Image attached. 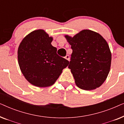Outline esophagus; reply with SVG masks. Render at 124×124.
Segmentation results:
<instances>
[{"mask_svg":"<svg viewBox=\"0 0 124 124\" xmlns=\"http://www.w3.org/2000/svg\"><path fill=\"white\" fill-rule=\"evenodd\" d=\"M65 58L67 59V60H68V61H69V56L68 55H67L65 56Z\"/></svg>","mask_w":124,"mask_h":124,"instance_id":"obj_1","label":"esophagus"}]
</instances>
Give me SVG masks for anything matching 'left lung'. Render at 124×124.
<instances>
[{
  "instance_id": "1",
  "label": "left lung",
  "mask_w": 124,
  "mask_h": 124,
  "mask_svg": "<svg viewBox=\"0 0 124 124\" xmlns=\"http://www.w3.org/2000/svg\"><path fill=\"white\" fill-rule=\"evenodd\" d=\"M65 38L72 49L68 68L76 85L86 90L100 87L111 67V53L107 42L99 34L90 30Z\"/></svg>"
}]
</instances>
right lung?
I'll return each mask as SVG.
<instances>
[{"mask_svg": "<svg viewBox=\"0 0 124 124\" xmlns=\"http://www.w3.org/2000/svg\"><path fill=\"white\" fill-rule=\"evenodd\" d=\"M52 40L43 30H37L25 37L18 47L20 69L25 78L37 87L52 85L69 64L57 55Z\"/></svg>", "mask_w": 124, "mask_h": 124, "instance_id": "obj_1", "label": "right lung"}]
</instances>
